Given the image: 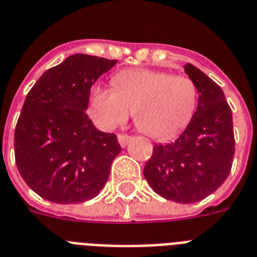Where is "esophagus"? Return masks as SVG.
I'll list each match as a JSON object with an SVG mask.
<instances>
[{
	"label": "esophagus",
	"instance_id": "34e87169",
	"mask_svg": "<svg viewBox=\"0 0 257 257\" xmlns=\"http://www.w3.org/2000/svg\"><path fill=\"white\" fill-rule=\"evenodd\" d=\"M131 136L128 135H124V133H118L117 135V140H118V144L121 145V147H126L128 145V143L131 141Z\"/></svg>",
	"mask_w": 257,
	"mask_h": 257
}]
</instances>
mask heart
Returning a JSON list of instances; mask_svg holds the SVG:
<instances>
[{"mask_svg": "<svg viewBox=\"0 0 257 257\" xmlns=\"http://www.w3.org/2000/svg\"><path fill=\"white\" fill-rule=\"evenodd\" d=\"M112 84L113 89L95 87L91 93V114L103 129L124 122L132 110L141 132L168 140L186 128L197 110V85L183 75L122 71L112 79Z\"/></svg>", "mask_w": 257, "mask_h": 257, "instance_id": "heart-1", "label": "heart"}]
</instances>
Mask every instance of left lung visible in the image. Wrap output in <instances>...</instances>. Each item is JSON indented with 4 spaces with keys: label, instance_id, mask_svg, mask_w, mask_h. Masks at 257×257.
<instances>
[{
    "label": "left lung",
    "instance_id": "8db88e82",
    "mask_svg": "<svg viewBox=\"0 0 257 257\" xmlns=\"http://www.w3.org/2000/svg\"><path fill=\"white\" fill-rule=\"evenodd\" d=\"M185 72L198 88L197 110L176 141L154 145L144 177L165 199L195 203L218 190L230 174L235 137L223 89L193 64L187 63Z\"/></svg>",
    "mask_w": 257,
    "mask_h": 257
}]
</instances>
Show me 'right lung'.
I'll list each match as a JSON object with an SVG mask.
<instances>
[{
    "label": "right lung",
    "instance_id": "obj_1",
    "mask_svg": "<svg viewBox=\"0 0 257 257\" xmlns=\"http://www.w3.org/2000/svg\"><path fill=\"white\" fill-rule=\"evenodd\" d=\"M117 60L75 54L50 68L25 99L14 132L16 164L27 186L54 203H81L107 183L121 147L85 110L91 87Z\"/></svg>",
    "mask_w": 257,
    "mask_h": 257
}]
</instances>
